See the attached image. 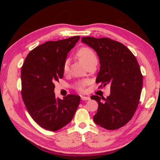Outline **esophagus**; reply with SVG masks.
Listing matches in <instances>:
<instances>
[{"mask_svg":"<svg viewBox=\"0 0 160 160\" xmlns=\"http://www.w3.org/2000/svg\"><path fill=\"white\" fill-rule=\"evenodd\" d=\"M81 99L84 101H88L90 99L89 97H85V96H81Z\"/></svg>","mask_w":160,"mask_h":160,"instance_id":"34e87169","label":"esophagus"}]
</instances>
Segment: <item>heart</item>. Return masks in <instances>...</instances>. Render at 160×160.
<instances>
[{
  "mask_svg": "<svg viewBox=\"0 0 160 160\" xmlns=\"http://www.w3.org/2000/svg\"><path fill=\"white\" fill-rule=\"evenodd\" d=\"M77 56L83 62V63L86 65L91 63L93 61H98L97 56L94 51L88 47H83L79 49L77 52ZM62 72L64 75H67L69 72V60L66 59L64 61L63 65H62ZM88 84V81H83L77 82L75 84V89L79 92H83L85 90V86Z\"/></svg>",
  "mask_w": 160,
  "mask_h": 160,
  "instance_id": "obj_1",
  "label": "heart"
}]
</instances>
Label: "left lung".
Wrapping results in <instances>:
<instances>
[{
	"label": "left lung",
	"instance_id": "8db88e82",
	"mask_svg": "<svg viewBox=\"0 0 160 160\" xmlns=\"http://www.w3.org/2000/svg\"><path fill=\"white\" fill-rule=\"evenodd\" d=\"M97 52L100 70L96 83L99 88L110 85L107 98L92 95L98 102V112L93 116L96 124L108 130H115L128 123L138 106L143 86V75L136 58L122 43L109 38L82 37Z\"/></svg>",
	"mask_w": 160,
	"mask_h": 160
}]
</instances>
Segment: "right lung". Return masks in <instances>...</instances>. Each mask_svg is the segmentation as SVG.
I'll return each mask as SVG.
<instances>
[{
    "instance_id": "right-lung-1",
    "label": "right lung",
    "mask_w": 160,
    "mask_h": 160,
    "mask_svg": "<svg viewBox=\"0 0 160 160\" xmlns=\"http://www.w3.org/2000/svg\"><path fill=\"white\" fill-rule=\"evenodd\" d=\"M79 38L47 41L30 51L22 65V100L33 120L45 129L56 132L65 126L79 105V95L71 94L61 99L54 93L55 83L63 77L67 55Z\"/></svg>"
}]
</instances>
